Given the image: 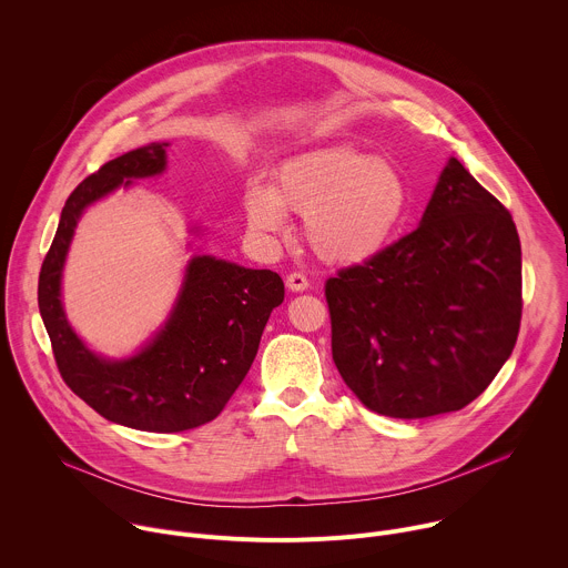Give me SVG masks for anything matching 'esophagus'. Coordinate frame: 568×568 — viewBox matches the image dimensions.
Returning <instances> with one entry per match:
<instances>
[{
    "label": "esophagus",
    "instance_id": "34e87169",
    "mask_svg": "<svg viewBox=\"0 0 568 568\" xmlns=\"http://www.w3.org/2000/svg\"><path fill=\"white\" fill-rule=\"evenodd\" d=\"M307 278L301 274V272H292L290 276H287V287L292 290V292H303V290H307Z\"/></svg>",
    "mask_w": 568,
    "mask_h": 568
}]
</instances>
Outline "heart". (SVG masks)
Returning a JSON list of instances; mask_svg holds the SVG:
<instances>
[{
  "label": "heart",
  "mask_w": 568,
  "mask_h": 568,
  "mask_svg": "<svg viewBox=\"0 0 568 568\" xmlns=\"http://www.w3.org/2000/svg\"><path fill=\"white\" fill-rule=\"evenodd\" d=\"M409 209V189L395 164L351 145L283 161L274 189L247 191L250 222L278 233L285 211L305 217L310 247L331 263H359L382 252Z\"/></svg>",
  "instance_id": "b5f03b06"
}]
</instances>
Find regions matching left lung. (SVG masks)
Returning <instances> with one entry per match:
<instances>
[{"label": "left lung", "instance_id": "1", "mask_svg": "<svg viewBox=\"0 0 568 568\" xmlns=\"http://www.w3.org/2000/svg\"><path fill=\"white\" fill-rule=\"evenodd\" d=\"M333 359L364 407L432 418L476 399L521 323L510 211L449 159L412 233L326 281Z\"/></svg>", "mask_w": 568, "mask_h": 568}]
</instances>
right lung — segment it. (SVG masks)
<instances>
[{
    "instance_id": "add662e5",
    "label": "right lung",
    "mask_w": 568,
    "mask_h": 568,
    "mask_svg": "<svg viewBox=\"0 0 568 568\" xmlns=\"http://www.w3.org/2000/svg\"><path fill=\"white\" fill-rule=\"evenodd\" d=\"M164 148L150 143L130 150L71 191L40 270L38 305L55 366L80 399L112 423L175 434L220 416L245 379L285 285L272 270L197 256L166 328L132 359L105 362L73 335L60 305V274L75 222L88 204L116 186L164 171Z\"/></svg>"
}]
</instances>
